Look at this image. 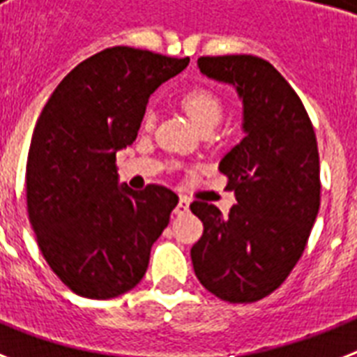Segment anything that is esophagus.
I'll return each mask as SVG.
<instances>
[{
  "instance_id": "34e87169",
  "label": "esophagus",
  "mask_w": 357,
  "mask_h": 357,
  "mask_svg": "<svg viewBox=\"0 0 357 357\" xmlns=\"http://www.w3.org/2000/svg\"><path fill=\"white\" fill-rule=\"evenodd\" d=\"M189 206H190L189 198L181 196V198H179L178 207H176V211H174V213H176L178 217H183V215H187V213H189Z\"/></svg>"
}]
</instances>
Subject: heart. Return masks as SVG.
I'll return each mask as SVG.
<instances>
[{
    "label": "heart",
    "mask_w": 357,
    "mask_h": 357,
    "mask_svg": "<svg viewBox=\"0 0 357 357\" xmlns=\"http://www.w3.org/2000/svg\"><path fill=\"white\" fill-rule=\"evenodd\" d=\"M181 105L190 116V120L200 129L207 128V126H217L222 119V100L209 86H192V89H189L181 98ZM151 122H153V113L148 111L144 116L146 128L151 126Z\"/></svg>",
    "instance_id": "heart-1"
}]
</instances>
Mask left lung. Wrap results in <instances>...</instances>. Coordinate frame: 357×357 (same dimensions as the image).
Here are the masks:
<instances>
[{
    "label": "left lung",
    "instance_id": "left-lung-1",
    "mask_svg": "<svg viewBox=\"0 0 357 357\" xmlns=\"http://www.w3.org/2000/svg\"><path fill=\"white\" fill-rule=\"evenodd\" d=\"M198 68L237 91L244 139L218 165L237 198L228 217L206 202L190 204L204 222L190 259L209 293L231 304L257 302L291 274L319 213L315 131L296 92L265 59L200 57Z\"/></svg>",
    "mask_w": 357,
    "mask_h": 357
}]
</instances>
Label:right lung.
<instances>
[{"instance_id":"right-lung-1","label":"right lung","mask_w":357,"mask_h":357,"mask_svg":"<svg viewBox=\"0 0 357 357\" xmlns=\"http://www.w3.org/2000/svg\"><path fill=\"white\" fill-rule=\"evenodd\" d=\"M187 64L189 57L107 47L59 83L36 120L25 168L29 222L47 265L79 296L131 291L170 222L178 195L120 185L116 151L137 139L151 94Z\"/></svg>"}]
</instances>
